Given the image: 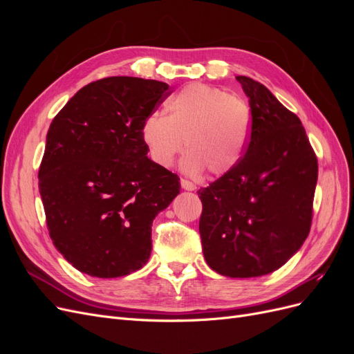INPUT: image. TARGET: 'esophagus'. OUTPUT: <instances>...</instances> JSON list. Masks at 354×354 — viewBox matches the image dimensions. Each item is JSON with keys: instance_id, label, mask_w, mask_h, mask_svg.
I'll return each mask as SVG.
<instances>
[{"instance_id": "1", "label": "esophagus", "mask_w": 354, "mask_h": 354, "mask_svg": "<svg viewBox=\"0 0 354 354\" xmlns=\"http://www.w3.org/2000/svg\"><path fill=\"white\" fill-rule=\"evenodd\" d=\"M180 183H181V187H183L185 190H189V192L196 190V185H194V183H192V181H189V180L181 178Z\"/></svg>"}]
</instances>
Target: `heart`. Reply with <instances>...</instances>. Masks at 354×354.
Here are the masks:
<instances>
[{
    "label": "heart",
    "mask_w": 354,
    "mask_h": 354,
    "mask_svg": "<svg viewBox=\"0 0 354 354\" xmlns=\"http://www.w3.org/2000/svg\"><path fill=\"white\" fill-rule=\"evenodd\" d=\"M165 113H149L140 127L142 140L158 167H169L183 149L180 162L187 174L208 168L223 176L236 167L251 138V111L242 99L207 84H189L165 103Z\"/></svg>",
    "instance_id": "1"
}]
</instances>
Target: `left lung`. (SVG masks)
Wrapping results in <instances>:
<instances>
[{
  "instance_id": "left-lung-1",
  "label": "left lung",
  "mask_w": 354,
  "mask_h": 354,
  "mask_svg": "<svg viewBox=\"0 0 354 354\" xmlns=\"http://www.w3.org/2000/svg\"><path fill=\"white\" fill-rule=\"evenodd\" d=\"M252 127L241 162L199 189L207 264L227 277H259L301 248L312 224L317 159L299 118L263 84L236 77Z\"/></svg>"
}]
</instances>
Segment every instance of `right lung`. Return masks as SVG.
I'll list each match as a JSON object with an SVG mask.
<instances>
[{
  "instance_id": "add662e5",
  "label": "right lung",
  "mask_w": 354,
  "mask_h": 354,
  "mask_svg": "<svg viewBox=\"0 0 354 354\" xmlns=\"http://www.w3.org/2000/svg\"><path fill=\"white\" fill-rule=\"evenodd\" d=\"M169 85L109 77L82 87L53 120L39 167L50 238L75 269L102 279L147 263L152 223L180 178L147 158L140 127Z\"/></svg>"
}]
</instances>
